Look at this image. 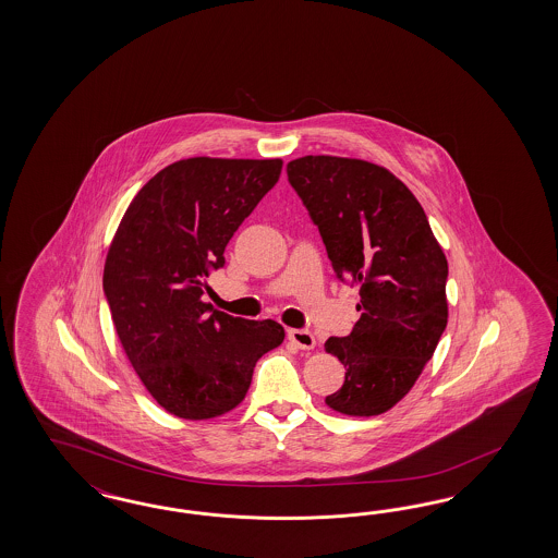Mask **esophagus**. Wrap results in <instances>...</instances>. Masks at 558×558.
Segmentation results:
<instances>
[{"instance_id": "esophagus-1", "label": "esophagus", "mask_w": 558, "mask_h": 558, "mask_svg": "<svg viewBox=\"0 0 558 558\" xmlns=\"http://www.w3.org/2000/svg\"><path fill=\"white\" fill-rule=\"evenodd\" d=\"M288 339L299 348V350H313L315 348V336L308 329H290Z\"/></svg>"}]
</instances>
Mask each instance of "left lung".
<instances>
[{
  "mask_svg": "<svg viewBox=\"0 0 558 558\" xmlns=\"http://www.w3.org/2000/svg\"><path fill=\"white\" fill-rule=\"evenodd\" d=\"M287 171L339 280L360 287L352 333L325 341L345 366L343 387L325 403L352 417L380 415L415 385L446 329V255L422 204L389 169L306 155Z\"/></svg>",
  "mask_w": 558,
  "mask_h": 558,
  "instance_id": "8db88e82",
  "label": "left lung"
}]
</instances>
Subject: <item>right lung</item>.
Returning <instances> with one entry per match:
<instances>
[{
	"mask_svg": "<svg viewBox=\"0 0 558 558\" xmlns=\"http://www.w3.org/2000/svg\"><path fill=\"white\" fill-rule=\"evenodd\" d=\"M282 171V159L192 157L155 173L120 220L104 294L124 354L168 413L213 420L235 409L255 362L284 341L280 323L204 303V278Z\"/></svg>",
	"mask_w": 558,
	"mask_h": 558,
	"instance_id": "obj_1",
	"label": "right lung"
}]
</instances>
